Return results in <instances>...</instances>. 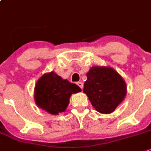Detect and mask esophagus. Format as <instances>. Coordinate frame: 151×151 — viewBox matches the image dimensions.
I'll list each match as a JSON object with an SVG mask.
<instances>
[{
  "label": "esophagus",
  "mask_w": 151,
  "mask_h": 151,
  "mask_svg": "<svg viewBox=\"0 0 151 151\" xmlns=\"http://www.w3.org/2000/svg\"><path fill=\"white\" fill-rule=\"evenodd\" d=\"M77 85H78V86L79 87V88H81V90L83 89V87H84V85H83L82 82H81V81H79V82H77Z\"/></svg>",
  "instance_id": "34e87169"
}]
</instances>
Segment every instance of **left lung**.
I'll return each mask as SVG.
<instances>
[{"label":"left lung","mask_w":151,"mask_h":151,"mask_svg":"<svg viewBox=\"0 0 151 151\" xmlns=\"http://www.w3.org/2000/svg\"><path fill=\"white\" fill-rule=\"evenodd\" d=\"M83 92L97 111L110 114L121 104L127 94L122 77L109 66H92L87 73Z\"/></svg>","instance_id":"1"}]
</instances>
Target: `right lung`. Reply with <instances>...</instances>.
I'll return each mask as SVG.
<instances>
[{
  "label": "right lung",
  "mask_w": 151,
  "mask_h": 151,
  "mask_svg": "<svg viewBox=\"0 0 151 151\" xmlns=\"http://www.w3.org/2000/svg\"><path fill=\"white\" fill-rule=\"evenodd\" d=\"M81 90L76 84L63 79L54 72L45 73L37 81L34 90L36 104L51 114L65 111L73 93Z\"/></svg>",
  "instance_id": "obj_1"
}]
</instances>
